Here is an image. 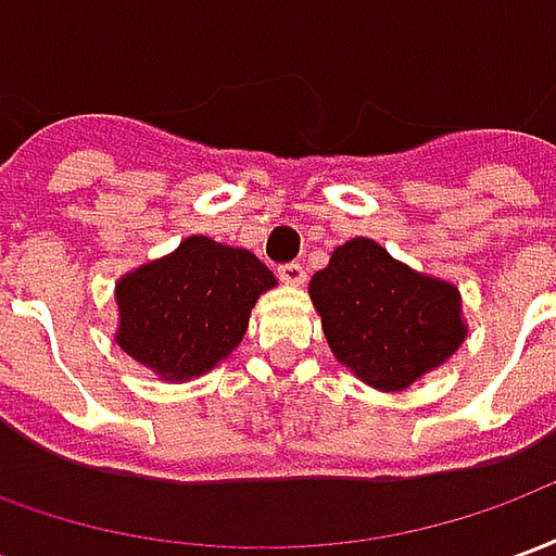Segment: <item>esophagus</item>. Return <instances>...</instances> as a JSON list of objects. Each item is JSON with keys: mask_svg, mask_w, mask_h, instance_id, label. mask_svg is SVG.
<instances>
[{"mask_svg": "<svg viewBox=\"0 0 556 556\" xmlns=\"http://www.w3.org/2000/svg\"><path fill=\"white\" fill-rule=\"evenodd\" d=\"M277 274L282 282H291V286H301L303 279H306V270H303V265H298V262H286V265H279Z\"/></svg>", "mask_w": 556, "mask_h": 556, "instance_id": "obj_1", "label": "esophagus"}]
</instances>
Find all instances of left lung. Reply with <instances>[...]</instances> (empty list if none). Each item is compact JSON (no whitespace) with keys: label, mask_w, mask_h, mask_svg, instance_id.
<instances>
[{"label":"left lung","mask_w":556,"mask_h":556,"mask_svg":"<svg viewBox=\"0 0 556 556\" xmlns=\"http://www.w3.org/2000/svg\"><path fill=\"white\" fill-rule=\"evenodd\" d=\"M309 294L330 351L378 390H405L465 339L458 289L399 265L369 238L337 247Z\"/></svg>","instance_id":"left-lung-1"}]
</instances>
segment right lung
I'll use <instances>...</instances> for the list:
<instances>
[{"mask_svg":"<svg viewBox=\"0 0 556 556\" xmlns=\"http://www.w3.org/2000/svg\"><path fill=\"white\" fill-rule=\"evenodd\" d=\"M270 286L277 279L253 253L193 235L118 282L115 342L163 378H193L241 342Z\"/></svg>","mask_w":556,"mask_h":556,"instance_id":"right-lung-1","label":"right lung"}]
</instances>
